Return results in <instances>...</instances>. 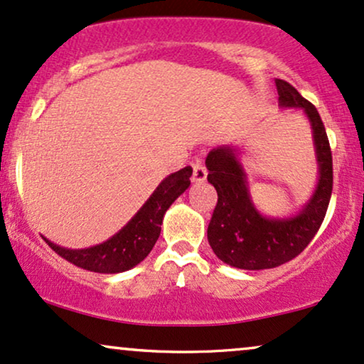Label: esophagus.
Listing matches in <instances>:
<instances>
[{"label": "esophagus", "instance_id": "obj_1", "mask_svg": "<svg viewBox=\"0 0 364 364\" xmlns=\"http://www.w3.org/2000/svg\"><path fill=\"white\" fill-rule=\"evenodd\" d=\"M206 174H208L206 168L200 163V161H196V163L193 164V176H191L193 183H203L206 179Z\"/></svg>", "mask_w": 364, "mask_h": 364}]
</instances>
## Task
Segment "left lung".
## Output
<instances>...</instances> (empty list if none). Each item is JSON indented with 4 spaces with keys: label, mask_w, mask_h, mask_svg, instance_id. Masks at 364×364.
<instances>
[{
    "label": "left lung",
    "mask_w": 364,
    "mask_h": 364,
    "mask_svg": "<svg viewBox=\"0 0 364 364\" xmlns=\"http://www.w3.org/2000/svg\"><path fill=\"white\" fill-rule=\"evenodd\" d=\"M275 85L280 107L302 109L309 119L319 178L302 210L272 218L262 215L252 201L240 149L218 146L210 151L205 164L218 203L208 225V242L220 260L243 270L274 269L301 254L323 223L333 193V156L319 112L289 82L275 79Z\"/></svg>",
    "instance_id": "left-lung-1"
}]
</instances>
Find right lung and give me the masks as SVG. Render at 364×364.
<instances>
[{"mask_svg":"<svg viewBox=\"0 0 364 364\" xmlns=\"http://www.w3.org/2000/svg\"><path fill=\"white\" fill-rule=\"evenodd\" d=\"M191 174V166H186L164 178L139 211L116 235L99 245L73 250V248L60 247L43 237L45 242L60 257L80 269L99 274L126 272L141 264L153 250L156 240L159 238L164 213L173 205V201L188 190Z\"/></svg>","mask_w":364,"mask_h":364,"instance_id":"obj_1","label":"right lung"}]
</instances>
